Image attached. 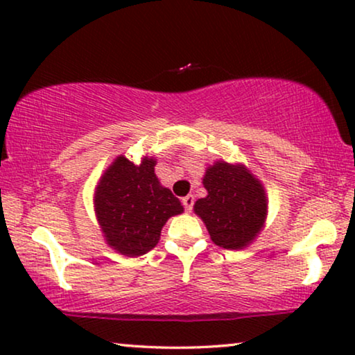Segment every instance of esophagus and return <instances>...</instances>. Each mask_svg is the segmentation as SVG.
<instances>
[{
	"label": "esophagus",
	"mask_w": 355,
	"mask_h": 355,
	"mask_svg": "<svg viewBox=\"0 0 355 355\" xmlns=\"http://www.w3.org/2000/svg\"><path fill=\"white\" fill-rule=\"evenodd\" d=\"M193 202H196V198H193V196H187V197L182 198V205H184V208H186V211H192Z\"/></svg>",
	"instance_id": "obj_1"
}]
</instances>
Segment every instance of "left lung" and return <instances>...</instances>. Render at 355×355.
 <instances>
[{"mask_svg":"<svg viewBox=\"0 0 355 355\" xmlns=\"http://www.w3.org/2000/svg\"><path fill=\"white\" fill-rule=\"evenodd\" d=\"M203 187L193 211L205 223L216 245L241 250L259 236L266 218L265 189L244 164L216 162L207 168Z\"/></svg>","mask_w":355,"mask_h":355,"instance_id":"obj_1","label":"left lung"}]
</instances>
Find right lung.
Returning a JSON list of instances; mask_svg holds the SVG:
<instances>
[{
	"instance_id": "1",
	"label": "right lung",
	"mask_w": 355,
	"mask_h": 355,
	"mask_svg": "<svg viewBox=\"0 0 355 355\" xmlns=\"http://www.w3.org/2000/svg\"><path fill=\"white\" fill-rule=\"evenodd\" d=\"M157 159L140 164L118 157L100 178L95 191V213L106 244L119 254L139 257L158 244L162 227L184 208L155 174Z\"/></svg>"
}]
</instances>
